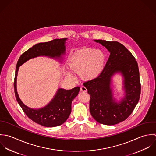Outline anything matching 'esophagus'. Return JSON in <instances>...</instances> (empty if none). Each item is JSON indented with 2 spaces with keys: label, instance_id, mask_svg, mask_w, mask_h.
<instances>
[{
  "label": "esophagus",
  "instance_id": "34e87169",
  "mask_svg": "<svg viewBox=\"0 0 156 156\" xmlns=\"http://www.w3.org/2000/svg\"><path fill=\"white\" fill-rule=\"evenodd\" d=\"M80 91L83 92H87V89L84 86H81L80 87Z\"/></svg>",
  "mask_w": 156,
  "mask_h": 156
}]
</instances>
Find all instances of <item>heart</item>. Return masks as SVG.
I'll list each match as a JSON object with an SVG mask.
<instances>
[{"label":"heart","mask_w":156,"mask_h":156,"mask_svg":"<svg viewBox=\"0 0 156 156\" xmlns=\"http://www.w3.org/2000/svg\"><path fill=\"white\" fill-rule=\"evenodd\" d=\"M105 55L101 50L94 48H84L75 52L69 60L70 69L87 80L98 76L102 72ZM67 76L73 78V75L67 72Z\"/></svg>","instance_id":"1"}]
</instances>
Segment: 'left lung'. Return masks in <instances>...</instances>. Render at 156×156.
<instances>
[{
    "label": "left lung",
    "mask_w": 156,
    "mask_h": 156,
    "mask_svg": "<svg viewBox=\"0 0 156 156\" xmlns=\"http://www.w3.org/2000/svg\"><path fill=\"white\" fill-rule=\"evenodd\" d=\"M110 55L101 74L83 83L90 94V112L98 122L113 125L125 121L139 102L141 86L137 62L132 54L118 41L94 40ZM121 73L124 78L125 96L119 102L113 98L111 78Z\"/></svg>",
    "instance_id": "8db88e82"
}]
</instances>
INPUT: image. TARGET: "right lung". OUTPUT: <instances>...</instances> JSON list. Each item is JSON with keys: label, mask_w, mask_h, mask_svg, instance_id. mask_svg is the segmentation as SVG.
<instances>
[{"label": "right lung", "mask_w": 156, "mask_h": 156, "mask_svg": "<svg viewBox=\"0 0 156 156\" xmlns=\"http://www.w3.org/2000/svg\"><path fill=\"white\" fill-rule=\"evenodd\" d=\"M66 38L54 39L50 41L39 43L20 57L16 66L14 87L16 99L27 116L38 124L46 127H54L62 124L69 118L71 113V104L74 98L78 94L80 87L71 90L58 89L51 102L45 107L33 109L25 105L20 100L17 92L16 82L19 67L28 60L39 56H45L61 60L62 55L65 54V43Z\"/></svg>", "instance_id": "add662e5"}]
</instances>
